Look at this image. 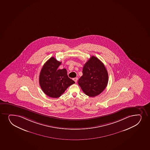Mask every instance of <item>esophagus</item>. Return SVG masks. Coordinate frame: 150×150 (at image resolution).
I'll return each instance as SVG.
<instances>
[{"label":"esophagus","mask_w":150,"mask_h":150,"mask_svg":"<svg viewBox=\"0 0 150 150\" xmlns=\"http://www.w3.org/2000/svg\"><path fill=\"white\" fill-rule=\"evenodd\" d=\"M78 78H74V79H73V80H74V81H75L76 83V82H77V81H78Z\"/></svg>","instance_id":"1"}]
</instances>
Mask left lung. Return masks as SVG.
Here are the masks:
<instances>
[{
    "mask_svg": "<svg viewBox=\"0 0 150 150\" xmlns=\"http://www.w3.org/2000/svg\"><path fill=\"white\" fill-rule=\"evenodd\" d=\"M83 74L78 83L86 95L95 97L105 89L108 83V73L103 63L97 57L92 56L84 64Z\"/></svg>",
    "mask_w": 150,
    "mask_h": 150,
    "instance_id": "8db88e82",
    "label": "left lung"
}]
</instances>
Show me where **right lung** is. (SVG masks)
<instances>
[{
	"label": "right lung",
	"instance_id": "obj_1",
	"mask_svg": "<svg viewBox=\"0 0 150 150\" xmlns=\"http://www.w3.org/2000/svg\"><path fill=\"white\" fill-rule=\"evenodd\" d=\"M61 64L52 57L40 72L39 82L41 89L47 96L53 98H59L69 86L75 83L67 76L66 69H58Z\"/></svg>",
	"mask_w": 150,
	"mask_h": 150
}]
</instances>
